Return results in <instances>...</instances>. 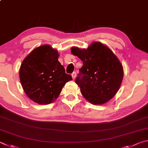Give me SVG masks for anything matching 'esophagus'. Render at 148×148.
Wrapping results in <instances>:
<instances>
[{"label": "esophagus", "mask_w": 148, "mask_h": 148, "mask_svg": "<svg viewBox=\"0 0 148 148\" xmlns=\"http://www.w3.org/2000/svg\"><path fill=\"white\" fill-rule=\"evenodd\" d=\"M76 72H73L72 73V78H73L74 79H75V77H76Z\"/></svg>", "instance_id": "obj_1"}]
</instances>
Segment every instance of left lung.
<instances>
[{
    "instance_id": "left-lung-1",
    "label": "left lung",
    "mask_w": 148,
    "mask_h": 148,
    "mask_svg": "<svg viewBox=\"0 0 148 148\" xmlns=\"http://www.w3.org/2000/svg\"><path fill=\"white\" fill-rule=\"evenodd\" d=\"M71 53L83 62L75 82L83 97L93 105H102L113 98L122 83L123 70L111 50L94 42L87 49L73 47Z\"/></svg>"
}]
</instances>
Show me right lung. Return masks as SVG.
Instances as JSON below:
<instances>
[{
    "label": "right lung",
    "mask_w": 148,
    "mask_h": 148,
    "mask_svg": "<svg viewBox=\"0 0 148 148\" xmlns=\"http://www.w3.org/2000/svg\"><path fill=\"white\" fill-rule=\"evenodd\" d=\"M58 50L49 45L35 48L23 60L19 70L20 81L26 95L39 104L54 101L63 86L72 80L58 61Z\"/></svg>",
    "instance_id": "right-lung-1"
}]
</instances>
